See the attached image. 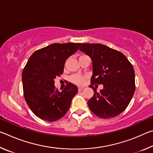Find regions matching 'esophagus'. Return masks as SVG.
Masks as SVG:
<instances>
[{
  "label": "esophagus",
  "instance_id": "esophagus-1",
  "mask_svg": "<svg viewBox=\"0 0 153 153\" xmlns=\"http://www.w3.org/2000/svg\"><path fill=\"white\" fill-rule=\"evenodd\" d=\"M84 89V88L82 87H78V91H82V90Z\"/></svg>",
  "mask_w": 153,
  "mask_h": 153
}]
</instances>
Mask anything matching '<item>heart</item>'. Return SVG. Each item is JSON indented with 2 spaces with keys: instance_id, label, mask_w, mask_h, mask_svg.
Listing matches in <instances>:
<instances>
[{
  "instance_id": "obj_1",
  "label": "heart",
  "mask_w": 153,
  "mask_h": 153,
  "mask_svg": "<svg viewBox=\"0 0 153 153\" xmlns=\"http://www.w3.org/2000/svg\"><path fill=\"white\" fill-rule=\"evenodd\" d=\"M86 79V76H79V75H75V76H73L71 77L70 80L71 82L74 83L75 84L77 85H83L85 83V81Z\"/></svg>"
}]
</instances>
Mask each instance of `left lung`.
Listing matches in <instances>:
<instances>
[{
  "mask_svg": "<svg viewBox=\"0 0 153 153\" xmlns=\"http://www.w3.org/2000/svg\"><path fill=\"white\" fill-rule=\"evenodd\" d=\"M79 50L92 61V84L94 95L88 101L90 109L98 117L117 116L128 107L135 92V74L126 56L101 44H82ZM92 84H102L97 93Z\"/></svg>",
  "mask_w": 153,
  "mask_h": 153,
  "instance_id": "left-lung-1",
  "label": "left lung"
}]
</instances>
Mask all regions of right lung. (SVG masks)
Here are the masks:
<instances>
[{"instance_id": "right-lung-1", "label": "right lung", "mask_w": 153, "mask_h": 153, "mask_svg": "<svg viewBox=\"0 0 153 153\" xmlns=\"http://www.w3.org/2000/svg\"><path fill=\"white\" fill-rule=\"evenodd\" d=\"M80 43H55L35 51L22 74L25 100L41 120L55 121L65 115L77 87L68 83L61 92L54 79L63 73L65 61L78 50Z\"/></svg>"}]
</instances>
